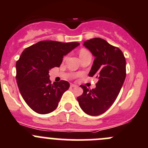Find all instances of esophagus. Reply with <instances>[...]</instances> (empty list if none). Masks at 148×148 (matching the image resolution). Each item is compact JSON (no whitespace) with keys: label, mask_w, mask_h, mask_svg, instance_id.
Wrapping results in <instances>:
<instances>
[{"label":"esophagus","mask_w":148,"mask_h":148,"mask_svg":"<svg viewBox=\"0 0 148 148\" xmlns=\"http://www.w3.org/2000/svg\"><path fill=\"white\" fill-rule=\"evenodd\" d=\"M70 86H71V87H78V86L75 85V84H70Z\"/></svg>","instance_id":"1"}]
</instances>
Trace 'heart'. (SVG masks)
I'll return each mask as SVG.
<instances>
[{
  "mask_svg": "<svg viewBox=\"0 0 148 148\" xmlns=\"http://www.w3.org/2000/svg\"><path fill=\"white\" fill-rule=\"evenodd\" d=\"M86 52H88V51H87L84 50V49H83V50H81V52H80V54H84V53H86Z\"/></svg>",
  "mask_w": 148,
  "mask_h": 148,
  "instance_id": "b5f03b06",
  "label": "heart"
}]
</instances>
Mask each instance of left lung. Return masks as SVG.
<instances>
[{"mask_svg": "<svg viewBox=\"0 0 148 148\" xmlns=\"http://www.w3.org/2000/svg\"><path fill=\"white\" fill-rule=\"evenodd\" d=\"M84 46L95 57L88 76L96 77V88L89 90L81 85L84 93L77 99L84 112L99 115L114 103L126 78V59L123 52L105 40L94 38Z\"/></svg>", "mask_w": 148, "mask_h": 148, "instance_id": "1", "label": "left lung"}]
</instances>
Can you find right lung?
Masks as SVG:
<instances>
[{"mask_svg":"<svg viewBox=\"0 0 148 148\" xmlns=\"http://www.w3.org/2000/svg\"><path fill=\"white\" fill-rule=\"evenodd\" d=\"M79 45L43 40L23 51L16 64V83L24 100L36 112L47 114L57 108L70 84L61 81L52 84L49 70L60 67L63 57Z\"/></svg>","mask_w":148,"mask_h":148,"instance_id":"1","label":"right lung"}]
</instances>
